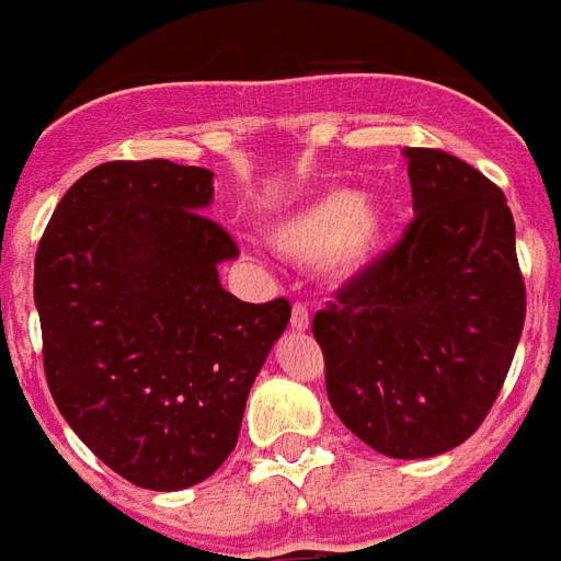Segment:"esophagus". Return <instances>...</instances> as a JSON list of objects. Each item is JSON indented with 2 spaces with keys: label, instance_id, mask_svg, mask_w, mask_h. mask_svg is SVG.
Wrapping results in <instances>:
<instances>
[{
  "label": "esophagus",
  "instance_id": "esophagus-1",
  "mask_svg": "<svg viewBox=\"0 0 561 561\" xmlns=\"http://www.w3.org/2000/svg\"><path fill=\"white\" fill-rule=\"evenodd\" d=\"M309 325H311L309 309H306L304 304L291 306V331H309Z\"/></svg>",
  "mask_w": 561,
  "mask_h": 561
}]
</instances>
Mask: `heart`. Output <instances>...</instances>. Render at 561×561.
Instances as JSON below:
<instances>
[{"label": "heart", "instance_id": "heart-1", "mask_svg": "<svg viewBox=\"0 0 561 561\" xmlns=\"http://www.w3.org/2000/svg\"><path fill=\"white\" fill-rule=\"evenodd\" d=\"M393 213L376 196L331 187L284 213L272 225V244L297 264H323L334 277H356L388 250Z\"/></svg>", "mask_w": 561, "mask_h": 561}]
</instances>
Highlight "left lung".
Returning <instances> with one entry per match:
<instances>
[{
	"instance_id": "left-lung-1",
	"label": "left lung",
	"mask_w": 561,
	"mask_h": 561,
	"mask_svg": "<svg viewBox=\"0 0 561 561\" xmlns=\"http://www.w3.org/2000/svg\"><path fill=\"white\" fill-rule=\"evenodd\" d=\"M415 219L314 314L340 421L399 460L463 444L492 410L525 323L514 216L497 185L435 148H404Z\"/></svg>"
}]
</instances>
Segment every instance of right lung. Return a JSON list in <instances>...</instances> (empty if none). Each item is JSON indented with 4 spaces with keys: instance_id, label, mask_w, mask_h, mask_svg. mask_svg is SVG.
I'll list each match as a JSON object with an SVG mask.
<instances>
[{
    "instance_id": "1",
    "label": "right lung",
    "mask_w": 561,
    "mask_h": 561,
    "mask_svg": "<svg viewBox=\"0 0 561 561\" xmlns=\"http://www.w3.org/2000/svg\"><path fill=\"white\" fill-rule=\"evenodd\" d=\"M213 171L103 162L64 193L36 252L44 374L64 421L151 492L202 483L236 449L289 300L221 286L236 241L205 216Z\"/></svg>"
}]
</instances>
